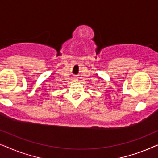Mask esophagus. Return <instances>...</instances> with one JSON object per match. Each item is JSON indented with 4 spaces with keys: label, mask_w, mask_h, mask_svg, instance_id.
<instances>
[{
    "label": "esophagus",
    "mask_w": 158,
    "mask_h": 158,
    "mask_svg": "<svg viewBox=\"0 0 158 158\" xmlns=\"http://www.w3.org/2000/svg\"><path fill=\"white\" fill-rule=\"evenodd\" d=\"M73 79L74 80V81H76V80H77V77H73Z\"/></svg>",
    "instance_id": "34e87169"
}]
</instances>
